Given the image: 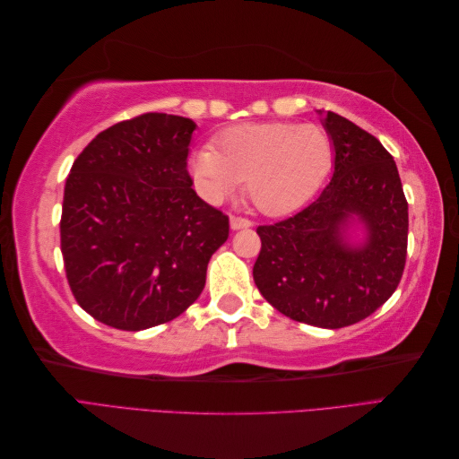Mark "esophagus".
<instances>
[{
	"label": "esophagus",
	"instance_id": "esophagus-1",
	"mask_svg": "<svg viewBox=\"0 0 459 459\" xmlns=\"http://www.w3.org/2000/svg\"><path fill=\"white\" fill-rule=\"evenodd\" d=\"M251 226H253L251 220H247V218H238V216H231V218H230V228H231L233 231L251 228Z\"/></svg>",
	"mask_w": 459,
	"mask_h": 459
}]
</instances>
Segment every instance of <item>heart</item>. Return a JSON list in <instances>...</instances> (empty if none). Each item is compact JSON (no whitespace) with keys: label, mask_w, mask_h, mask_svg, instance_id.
<instances>
[{"label":"heart","mask_w":459,"mask_h":459,"mask_svg":"<svg viewBox=\"0 0 459 459\" xmlns=\"http://www.w3.org/2000/svg\"><path fill=\"white\" fill-rule=\"evenodd\" d=\"M216 145L189 159L201 197L218 203L247 179L248 199L268 216L300 208L324 184L333 162V143L316 124L247 122L221 132Z\"/></svg>","instance_id":"1"}]
</instances>
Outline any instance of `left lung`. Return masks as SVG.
Here are the masks:
<instances>
[{"label":"left lung","mask_w":459,"mask_h":459,"mask_svg":"<svg viewBox=\"0 0 459 459\" xmlns=\"http://www.w3.org/2000/svg\"><path fill=\"white\" fill-rule=\"evenodd\" d=\"M333 143V178L310 206L260 226L253 277L275 310L316 327L358 324L385 304L404 272L408 203L377 137L317 110Z\"/></svg>","instance_id":"1"}]
</instances>
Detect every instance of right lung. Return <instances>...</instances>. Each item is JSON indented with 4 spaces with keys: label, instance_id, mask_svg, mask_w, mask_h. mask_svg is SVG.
Listing matches in <instances>:
<instances>
[{
    "label": "right lung",
    "instance_id": "right-lung-1",
    "mask_svg": "<svg viewBox=\"0 0 459 459\" xmlns=\"http://www.w3.org/2000/svg\"><path fill=\"white\" fill-rule=\"evenodd\" d=\"M197 124L147 113L97 134L65 184L61 253L78 304L97 322L142 331L199 299L230 235L187 174Z\"/></svg>",
    "mask_w": 459,
    "mask_h": 459
}]
</instances>
